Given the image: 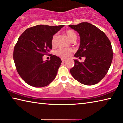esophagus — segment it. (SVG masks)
Listing matches in <instances>:
<instances>
[{"mask_svg":"<svg viewBox=\"0 0 123 123\" xmlns=\"http://www.w3.org/2000/svg\"><path fill=\"white\" fill-rule=\"evenodd\" d=\"M62 62H65L67 60V59H65V58H62Z\"/></svg>","mask_w":123,"mask_h":123,"instance_id":"1","label":"esophagus"}]
</instances>
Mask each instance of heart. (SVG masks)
Returning <instances> with one entry per match:
<instances>
[{
  "label": "heart",
  "mask_w": 123,
  "mask_h": 123,
  "mask_svg": "<svg viewBox=\"0 0 123 123\" xmlns=\"http://www.w3.org/2000/svg\"><path fill=\"white\" fill-rule=\"evenodd\" d=\"M65 34L69 38V39L71 41H76L77 39V34L72 30H68L65 31ZM56 38H57V34H54L51 38V45L52 47H55L56 45ZM72 52V50L69 49H63L60 48L57 50L55 52V54L58 56L61 57V58H68L71 55Z\"/></svg>",
  "instance_id": "1"
}]
</instances>
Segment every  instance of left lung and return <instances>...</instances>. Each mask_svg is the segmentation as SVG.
Returning a JSON list of instances; mask_svg holds the SVG:
<instances>
[{
	"mask_svg": "<svg viewBox=\"0 0 123 123\" xmlns=\"http://www.w3.org/2000/svg\"><path fill=\"white\" fill-rule=\"evenodd\" d=\"M69 26L77 31L80 37V45L74 56L85 58L83 63L74 60L71 74L84 85L96 84L106 76L112 63L110 41L104 32L90 23L84 22Z\"/></svg>",
	"mask_w": 123,
	"mask_h": 123,
	"instance_id": "8db88e82",
	"label": "left lung"
}]
</instances>
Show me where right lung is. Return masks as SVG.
I'll return each mask as SVG.
<instances>
[{"label": "right lung", "instance_id": "obj_1", "mask_svg": "<svg viewBox=\"0 0 123 123\" xmlns=\"http://www.w3.org/2000/svg\"><path fill=\"white\" fill-rule=\"evenodd\" d=\"M63 26L38 25L28 28L19 37L13 59L17 72L26 84L42 87L55 79L62 61L50 54V60L44 62L42 56L49 55L52 36Z\"/></svg>", "mask_w": 123, "mask_h": 123}]
</instances>
